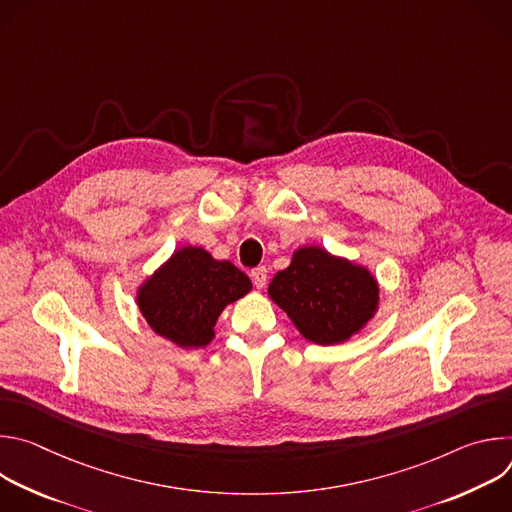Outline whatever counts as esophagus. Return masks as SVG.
Returning a JSON list of instances; mask_svg holds the SVG:
<instances>
[{
  "mask_svg": "<svg viewBox=\"0 0 512 512\" xmlns=\"http://www.w3.org/2000/svg\"><path fill=\"white\" fill-rule=\"evenodd\" d=\"M251 279H253L255 287H259V289L265 287V283H267V267L259 265V267L251 269Z\"/></svg>",
  "mask_w": 512,
  "mask_h": 512,
  "instance_id": "obj_1",
  "label": "esophagus"
}]
</instances>
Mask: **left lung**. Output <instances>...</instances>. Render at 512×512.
Here are the masks:
<instances>
[{
  "label": "left lung",
  "mask_w": 512,
  "mask_h": 512,
  "mask_svg": "<svg viewBox=\"0 0 512 512\" xmlns=\"http://www.w3.org/2000/svg\"><path fill=\"white\" fill-rule=\"evenodd\" d=\"M269 296L302 336L316 344H336L373 318L379 287L364 267L320 247H304L271 279Z\"/></svg>",
  "instance_id": "1"
}]
</instances>
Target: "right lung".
Listing matches in <instances>:
<instances>
[{
  "label": "right lung",
  "instance_id": "right-lung-1",
  "mask_svg": "<svg viewBox=\"0 0 512 512\" xmlns=\"http://www.w3.org/2000/svg\"><path fill=\"white\" fill-rule=\"evenodd\" d=\"M251 291V279L231 261L184 247L139 287L137 304L154 332L184 348L206 346L227 304Z\"/></svg>",
  "mask_w": 512,
  "mask_h": 512
}]
</instances>
